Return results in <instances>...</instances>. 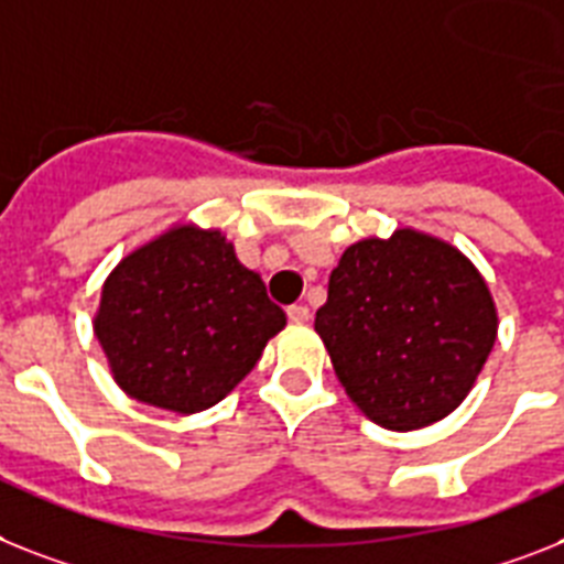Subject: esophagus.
Returning a JSON list of instances; mask_svg holds the SVG:
<instances>
[{"label": "esophagus", "mask_w": 564, "mask_h": 564, "mask_svg": "<svg viewBox=\"0 0 564 564\" xmlns=\"http://www.w3.org/2000/svg\"><path fill=\"white\" fill-rule=\"evenodd\" d=\"M288 319H291L293 325L308 323V319H311V311L305 308V305H291V308H288Z\"/></svg>", "instance_id": "34e87169"}]
</instances>
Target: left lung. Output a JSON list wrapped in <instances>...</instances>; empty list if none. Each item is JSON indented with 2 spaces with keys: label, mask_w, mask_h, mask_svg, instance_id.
Masks as SVG:
<instances>
[{
  "label": "left lung",
  "mask_w": 564,
  "mask_h": 564,
  "mask_svg": "<svg viewBox=\"0 0 564 564\" xmlns=\"http://www.w3.org/2000/svg\"><path fill=\"white\" fill-rule=\"evenodd\" d=\"M314 328L362 415L409 432L460 406L490 357L499 314L467 256L403 227L346 248Z\"/></svg>",
  "instance_id": "left-lung-1"
}]
</instances>
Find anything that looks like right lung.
I'll use <instances>...</instances> for the list:
<instances>
[{
	"label": "right lung",
	"instance_id": "right-lung-1",
	"mask_svg": "<svg viewBox=\"0 0 564 564\" xmlns=\"http://www.w3.org/2000/svg\"><path fill=\"white\" fill-rule=\"evenodd\" d=\"M285 323L225 232L175 225L109 273L95 334L129 398L193 415L225 400Z\"/></svg>",
	"mask_w": 564,
	"mask_h": 564
}]
</instances>
